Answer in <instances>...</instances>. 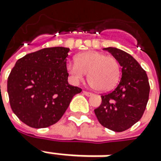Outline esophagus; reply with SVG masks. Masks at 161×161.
Listing matches in <instances>:
<instances>
[{
  "label": "esophagus",
  "instance_id": "esophagus-1",
  "mask_svg": "<svg viewBox=\"0 0 161 161\" xmlns=\"http://www.w3.org/2000/svg\"><path fill=\"white\" fill-rule=\"evenodd\" d=\"M83 94H85V96L89 97V96H92V92H86V91H83Z\"/></svg>",
  "mask_w": 161,
  "mask_h": 161
}]
</instances>
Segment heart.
Instances as JSON below:
<instances>
[{"label":"heart","instance_id":"b5f03b06","mask_svg":"<svg viewBox=\"0 0 161 161\" xmlns=\"http://www.w3.org/2000/svg\"><path fill=\"white\" fill-rule=\"evenodd\" d=\"M76 61L67 63V71L74 83L84 80L88 73L89 84L99 92H108L118 84L121 73L120 65L114 56L88 51L77 54Z\"/></svg>","mask_w":161,"mask_h":161}]
</instances>
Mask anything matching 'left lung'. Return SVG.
<instances>
[{
    "label": "left lung",
    "instance_id": "8db88e82",
    "mask_svg": "<svg viewBox=\"0 0 161 161\" xmlns=\"http://www.w3.org/2000/svg\"><path fill=\"white\" fill-rule=\"evenodd\" d=\"M104 49L121 65L122 77L115 89L101 96V104L94 113L102 126L122 132L142 117L149 99V81L146 72L130 53L116 47Z\"/></svg>",
    "mask_w": 161,
    "mask_h": 161
}]
</instances>
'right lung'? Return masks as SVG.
Masks as SVG:
<instances>
[{"mask_svg":"<svg viewBox=\"0 0 161 161\" xmlns=\"http://www.w3.org/2000/svg\"><path fill=\"white\" fill-rule=\"evenodd\" d=\"M69 48L40 49L19 59L8 78L12 111L26 125L41 129L62 118L72 98L82 89L69 85Z\"/></svg>","mask_w":161,"mask_h":161,"instance_id":"1","label":"right lung"}]
</instances>
